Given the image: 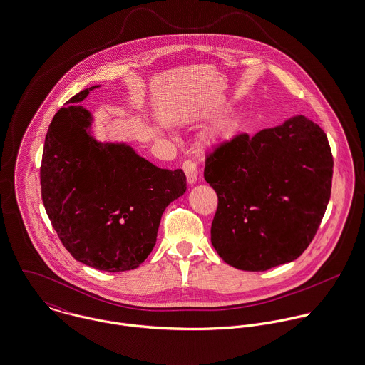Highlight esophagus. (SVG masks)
Wrapping results in <instances>:
<instances>
[{
  "mask_svg": "<svg viewBox=\"0 0 365 365\" xmlns=\"http://www.w3.org/2000/svg\"><path fill=\"white\" fill-rule=\"evenodd\" d=\"M185 173H186V178H187V183L189 185H195L197 182V176H199V172H197V166L196 163H192V161H185L182 165Z\"/></svg>",
  "mask_w": 365,
  "mask_h": 365,
  "instance_id": "34e87169",
  "label": "esophagus"
}]
</instances>
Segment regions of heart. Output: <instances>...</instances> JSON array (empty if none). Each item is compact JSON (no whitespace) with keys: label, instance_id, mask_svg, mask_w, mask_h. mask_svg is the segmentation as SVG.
<instances>
[{"label":"heart","instance_id":"1","mask_svg":"<svg viewBox=\"0 0 365 365\" xmlns=\"http://www.w3.org/2000/svg\"><path fill=\"white\" fill-rule=\"evenodd\" d=\"M237 131V122L232 118H227L217 123L212 130L208 133V141L212 144H220L234 135Z\"/></svg>","mask_w":365,"mask_h":365}]
</instances>
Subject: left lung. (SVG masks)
<instances>
[{"mask_svg": "<svg viewBox=\"0 0 365 365\" xmlns=\"http://www.w3.org/2000/svg\"><path fill=\"white\" fill-rule=\"evenodd\" d=\"M331 176L327 137L301 115L222 143L204 168L218 196L211 243L220 257L245 272L299 257L324 218Z\"/></svg>", "mask_w": 365, "mask_h": 365, "instance_id": "obj_1", "label": "left lung"}]
</instances>
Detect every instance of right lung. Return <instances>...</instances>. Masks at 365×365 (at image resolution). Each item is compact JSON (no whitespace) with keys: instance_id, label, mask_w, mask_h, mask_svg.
I'll return each instance as SVG.
<instances>
[{"instance_id":"1","label":"right lung","mask_w":365,"mask_h":365,"mask_svg":"<svg viewBox=\"0 0 365 365\" xmlns=\"http://www.w3.org/2000/svg\"><path fill=\"white\" fill-rule=\"evenodd\" d=\"M74 95L48 125L41 200L73 257L102 272L137 269L151 253L165 208L186 192L182 169H161L124 143L91 135L92 115Z\"/></svg>"}]
</instances>
